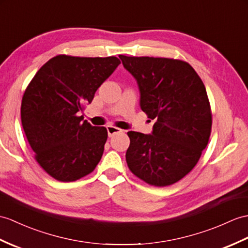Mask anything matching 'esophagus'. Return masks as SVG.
Instances as JSON below:
<instances>
[{
    "label": "esophagus",
    "instance_id": "1",
    "mask_svg": "<svg viewBox=\"0 0 248 248\" xmlns=\"http://www.w3.org/2000/svg\"><path fill=\"white\" fill-rule=\"evenodd\" d=\"M107 130H108V137H112L115 134H118V133H122L123 130L117 128V126H114V125H108L107 126Z\"/></svg>",
    "mask_w": 248,
    "mask_h": 248
}]
</instances>
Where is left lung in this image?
I'll list each match as a JSON object with an SVG mask.
<instances>
[{"instance_id":"obj_1","label":"left lung","mask_w":248,"mask_h":248,"mask_svg":"<svg viewBox=\"0 0 248 248\" xmlns=\"http://www.w3.org/2000/svg\"><path fill=\"white\" fill-rule=\"evenodd\" d=\"M119 58L136 79L141 110L156 120L151 134L128 132L126 164L149 185H172L194 168L209 140L212 116L205 85L185 61Z\"/></svg>"}]
</instances>
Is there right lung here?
I'll use <instances>...</instances> for the list:
<instances>
[{"label": "right lung", "instance_id": "obj_1", "mask_svg": "<svg viewBox=\"0 0 248 248\" xmlns=\"http://www.w3.org/2000/svg\"><path fill=\"white\" fill-rule=\"evenodd\" d=\"M120 61L59 55L34 75L22 98L21 120L34 158L60 182H74L100 162L108 131L80 116Z\"/></svg>", "mask_w": 248, "mask_h": 248}]
</instances>
